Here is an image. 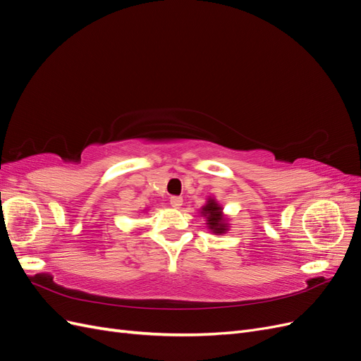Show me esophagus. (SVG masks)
I'll list each match as a JSON object with an SVG mask.
<instances>
[{"instance_id":"1","label":"esophagus","mask_w":361,"mask_h":361,"mask_svg":"<svg viewBox=\"0 0 361 361\" xmlns=\"http://www.w3.org/2000/svg\"><path fill=\"white\" fill-rule=\"evenodd\" d=\"M182 203H183V199L179 197V195H173V197H170V204L173 207H176V209L182 206Z\"/></svg>"}]
</instances>
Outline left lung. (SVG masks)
I'll return each mask as SVG.
<instances>
[{
  "instance_id": "left-lung-1",
  "label": "left lung",
  "mask_w": 361,
  "mask_h": 361,
  "mask_svg": "<svg viewBox=\"0 0 361 361\" xmlns=\"http://www.w3.org/2000/svg\"><path fill=\"white\" fill-rule=\"evenodd\" d=\"M202 214L206 216V224L215 235H221L227 232V221L224 220L223 207L218 204L214 199L207 200V203L202 207Z\"/></svg>"
}]
</instances>
